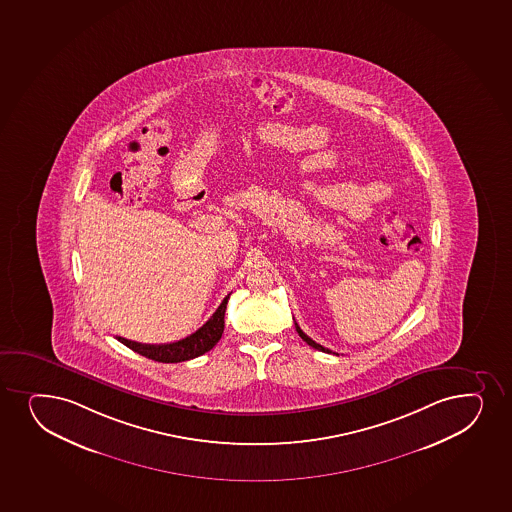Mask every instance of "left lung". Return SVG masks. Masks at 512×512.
<instances>
[{
	"instance_id": "1",
	"label": "left lung",
	"mask_w": 512,
	"mask_h": 512,
	"mask_svg": "<svg viewBox=\"0 0 512 512\" xmlns=\"http://www.w3.org/2000/svg\"><path fill=\"white\" fill-rule=\"evenodd\" d=\"M295 329H297V333H299L300 338L306 341L307 345H311L312 348H316L319 352L333 353L331 350H328V348H324L323 345H319V343H316L312 338H309V336L299 328V324L295 323ZM336 355H338V353H336Z\"/></svg>"
}]
</instances>
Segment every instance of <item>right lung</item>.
Returning a JSON list of instances; mask_svg holds the SVG:
<instances>
[{"label": "right lung", "instance_id": "obj_1", "mask_svg": "<svg viewBox=\"0 0 512 512\" xmlns=\"http://www.w3.org/2000/svg\"><path fill=\"white\" fill-rule=\"evenodd\" d=\"M230 294L222 300L217 311L213 312L212 318L208 319L200 329H196L193 335L186 336L183 340L174 341V343H164V345H147V343H138V341L126 340L118 336V340L131 348L133 352L140 353L147 359L162 362V364H177L184 360L196 359L203 353L212 350L217 345L218 340L222 338L225 326V309L229 302Z\"/></svg>", "mask_w": 512, "mask_h": 512}]
</instances>
